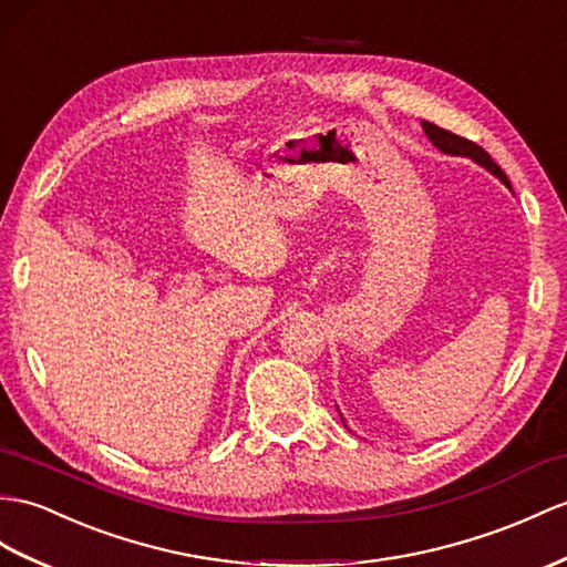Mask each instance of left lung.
Instances as JSON below:
<instances>
[{
    "mask_svg": "<svg viewBox=\"0 0 567 567\" xmlns=\"http://www.w3.org/2000/svg\"><path fill=\"white\" fill-rule=\"evenodd\" d=\"M421 124H423V132H425L427 140L433 142V146H437L440 151H443V154L464 156V158L476 161L478 165H483V168L491 171L495 177H498L505 187L513 189V185H509L507 175L501 171V165L495 163L478 144L464 140V136H460V134H452V132H447V130H443V127H437V124H433V122H421Z\"/></svg>",
    "mask_w": 567,
    "mask_h": 567,
    "instance_id": "obj_1",
    "label": "left lung"
}]
</instances>
